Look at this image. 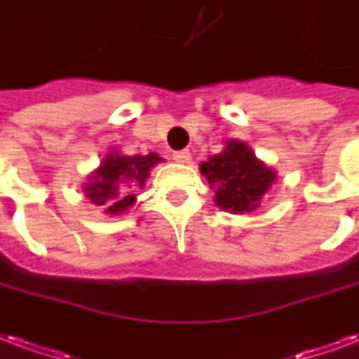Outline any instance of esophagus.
Here are the masks:
<instances>
[{
    "instance_id": "34e87169",
    "label": "esophagus",
    "mask_w": 359,
    "mask_h": 359,
    "mask_svg": "<svg viewBox=\"0 0 359 359\" xmlns=\"http://www.w3.org/2000/svg\"><path fill=\"white\" fill-rule=\"evenodd\" d=\"M190 150H177V152H173V160L179 161V163H188L190 161Z\"/></svg>"
}]
</instances>
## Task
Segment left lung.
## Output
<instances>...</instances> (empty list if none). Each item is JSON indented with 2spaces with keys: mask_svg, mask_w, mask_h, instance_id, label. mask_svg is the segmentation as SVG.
Listing matches in <instances>:
<instances>
[{
  "mask_svg": "<svg viewBox=\"0 0 359 359\" xmlns=\"http://www.w3.org/2000/svg\"><path fill=\"white\" fill-rule=\"evenodd\" d=\"M201 173L215 190V203L235 215L258 209L262 196L277 179L243 141H228L220 154L201 163Z\"/></svg>",
  "mask_w": 359,
  "mask_h": 359,
  "instance_id": "1",
  "label": "left lung"
}]
</instances>
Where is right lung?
I'll return each mask as SVG.
<instances>
[{"instance_id":"1","label":"right lung","mask_w":359,"mask_h":359,"mask_svg":"<svg viewBox=\"0 0 359 359\" xmlns=\"http://www.w3.org/2000/svg\"><path fill=\"white\" fill-rule=\"evenodd\" d=\"M161 158L154 152L147 156H122L111 152L101 165L90 175L84 194L90 203L105 210V215H120L135 201L130 188H143L150 169Z\"/></svg>"}]
</instances>
